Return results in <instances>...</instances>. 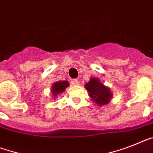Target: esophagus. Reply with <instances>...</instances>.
Returning a JSON list of instances; mask_svg holds the SVG:
<instances>
[{"label":"esophagus","mask_w":153,"mask_h":153,"mask_svg":"<svg viewBox=\"0 0 153 153\" xmlns=\"http://www.w3.org/2000/svg\"><path fill=\"white\" fill-rule=\"evenodd\" d=\"M71 84L73 85H78L79 84V81L78 79H72L71 80Z\"/></svg>","instance_id":"esophagus-1"}]
</instances>
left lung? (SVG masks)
<instances>
[{
  "label": "left lung",
  "mask_w": 153,
  "mask_h": 153,
  "mask_svg": "<svg viewBox=\"0 0 153 153\" xmlns=\"http://www.w3.org/2000/svg\"><path fill=\"white\" fill-rule=\"evenodd\" d=\"M85 88L88 91L92 102L98 106L108 104L113 97L110 88L101 82L100 79L96 77H92L89 82L85 84Z\"/></svg>",
  "instance_id": "left-lung-1"
}]
</instances>
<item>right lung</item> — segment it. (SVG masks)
<instances>
[{"label":"right lung","mask_w":153,"mask_h":153,"mask_svg":"<svg viewBox=\"0 0 153 153\" xmlns=\"http://www.w3.org/2000/svg\"><path fill=\"white\" fill-rule=\"evenodd\" d=\"M69 86L68 81H57L55 82L51 86V93L53 99H56L57 96H60V94L63 93L66 89L67 87Z\"/></svg>","instance_id":"obj_1"}]
</instances>
